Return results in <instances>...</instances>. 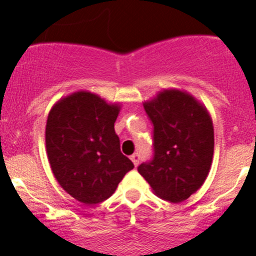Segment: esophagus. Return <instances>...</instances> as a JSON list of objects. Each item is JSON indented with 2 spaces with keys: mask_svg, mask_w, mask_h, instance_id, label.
I'll use <instances>...</instances> for the list:
<instances>
[{
  "mask_svg": "<svg viewBox=\"0 0 256 256\" xmlns=\"http://www.w3.org/2000/svg\"><path fill=\"white\" fill-rule=\"evenodd\" d=\"M131 160H132L134 166H139V163H140V154H139V152H135L134 155H131Z\"/></svg>",
  "mask_w": 256,
  "mask_h": 256,
  "instance_id": "1",
  "label": "esophagus"
}]
</instances>
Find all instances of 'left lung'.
<instances>
[{
  "label": "left lung",
  "mask_w": 256,
  "mask_h": 256,
  "mask_svg": "<svg viewBox=\"0 0 256 256\" xmlns=\"http://www.w3.org/2000/svg\"><path fill=\"white\" fill-rule=\"evenodd\" d=\"M152 121V160L138 166L155 194L173 204L204 184L214 156V138L206 107L188 93L166 90L144 104Z\"/></svg>",
  "instance_id": "1"
}]
</instances>
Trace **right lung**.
Returning <instances> with one entry per match:
<instances>
[{
    "mask_svg": "<svg viewBox=\"0 0 256 256\" xmlns=\"http://www.w3.org/2000/svg\"><path fill=\"white\" fill-rule=\"evenodd\" d=\"M118 112V104L84 90L62 98L49 112L45 144L50 166L62 188L82 204L111 197L134 168L114 132Z\"/></svg>",
    "mask_w": 256,
    "mask_h": 256,
    "instance_id": "right-lung-1",
    "label": "right lung"
}]
</instances>
